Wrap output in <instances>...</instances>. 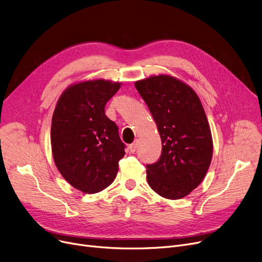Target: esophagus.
Listing matches in <instances>:
<instances>
[{
	"label": "esophagus",
	"mask_w": 262,
	"mask_h": 262,
	"mask_svg": "<svg viewBox=\"0 0 262 262\" xmlns=\"http://www.w3.org/2000/svg\"><path fill=\"white\" fill-rule=\"evenodd\" d=\"M128 148H129V152L135 153L136 150H137V148H138V140H136L134 143L129 144V145H128Z\"/></svg>",
	"instance_id": "1"
}]
</instances>
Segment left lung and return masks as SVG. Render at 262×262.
I'll return each mask as SVG.
<instances>
[{
    "mask_svg": "<svg viewBox=\"0 0 262 262\" xmlns=\"http://www.w3.org/2000/svg\"><path fill=\"white\" fill-rule=\"evenodd\" d=\"M135 86L162 143L159 160L146 166L147 183L162 198L183 199L203 182L212 159V136L201 100L186 82L171 75H153Z\"/></svg>",
    "mask_w": 262,
    "mask_h": 262,
    "instance_id": "8db88e82",
    "label": "left lung"
}]
</instances>
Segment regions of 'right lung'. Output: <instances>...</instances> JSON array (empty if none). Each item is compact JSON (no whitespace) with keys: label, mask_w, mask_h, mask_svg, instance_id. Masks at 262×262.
<instances>
[{"label":"right lung","mask_w":262,"mask_h":262,"mask_svg":"<svg viewBox=\"0 0 262 262\" xmlns=\"http://www.w3.org/2000/svg\"><path fill=\"white\" fill-rule=\"evenodd\" d=\"M121 82L95 78L69 86L55 107L51 145L55 166L84 193H96L114 182L125 150L105 105Z\"/></svg>","instance_id":"right-lung-1"}]
</instances>
